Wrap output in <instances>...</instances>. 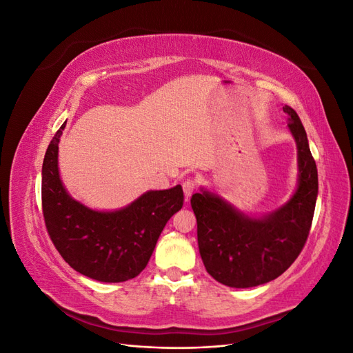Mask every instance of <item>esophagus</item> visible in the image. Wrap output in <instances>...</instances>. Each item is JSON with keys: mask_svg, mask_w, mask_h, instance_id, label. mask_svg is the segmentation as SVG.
I'll return each mask as SVG.
<instances>
[{"mask_svg": "<svg viewBox=\"0 0 353 353\" xmlns=\"http://www.w3.org/2000/svg\"><path fill=\"white\" fill-rule=\"evenodd\" d=\"M196 179L194 178H187L184 183H183V190H184V194H185V200H188L191 197V194L194 193L196 190Z\"/></svg>", "mask_w": 353, "mask_h": 353, "instance_id": "34e87169", "label": "esophagus"}]
</instances>
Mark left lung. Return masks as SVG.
Returning a JSON list of instances; mask_svg holds the SVG:
<instances>
[{
    "mask_svg": "<svg viewBox=\"0 0 353 353\" xmlns=\"http://www.w3.org/2000/svg\"><path fill=\"white\" fill-rule=\"evenodd\" d=\"M297 145L299 183L292 199L262 218H252L218 194L201 188L191 197L197 219V241L206 271L228 287L248 288L275 280L302 252L312 225L318 172L305 128L284 105Z\"/></svg>",
    "mask_w": 353,
    "mask_h": 353,
    "instance_id": "8db88e82",
    "label": "left lung"
}]
</instances>
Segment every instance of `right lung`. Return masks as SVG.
I'll return each instance as SVG.
<instances>
[{"label": "right lung", "mask_w": 353, "mask_h": 353, "mask_svg": "<svg viewBox=\"0 0 353 353\" xmlns=\"http://www.w3.org/2000/svg\"><path fill=\"white\" fill-rule=\"evenodd\" d=\"M52 137L42 163V213L48 236L74 271L103 283H122L150 261L160 232L184 203L183 187L147 191L113 212L92 210L73 200L59 174V143Z\"/></svg>", "instance_id": "obj_1"}]
</instances>
